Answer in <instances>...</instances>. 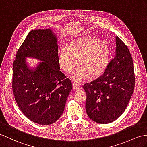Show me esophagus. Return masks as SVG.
<instances>
[{"label":"esophagus","instance_id":"1","mask_svg":"<svg viewBox=\"0 0 147 147\" xmlns=\"http://www.w3.org/2000/svg\"><path fill=\"white\" fill-rule=\"evenodd\" d=\"M73 86L74 89H79L80 88V84H78V82H73Z\"/></svg>","mask_w":147,"mask_h":147}]
</instances>
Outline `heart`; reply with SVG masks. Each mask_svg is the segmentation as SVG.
Returning a JSON list of instances; mask_svg holds the SVG:
<instances>
[{
	"mask_svg": "<svg viewBox=\"0 0 147 147\" xmlns=\"http://www.w3.org/2000/svg\"><path fill=\"white\" fill-rule=\"evenodd\" d=\"M110 50L107 44L94 36H82L71 41L69 47L61 48L59 56V65L66 73L73 72L79 59V66L71 75L78 82L89 75L96 77L102 74L107 65Z\"/></svg>",
	"mask_w": 147,
	"mask_h": 147,
	"instance_id": "1",
	"label": "heart"
}]
</instances>
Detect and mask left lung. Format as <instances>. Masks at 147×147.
<instances>
[{
  "label": "left lung",
  "mask_w": 147,
  "mask_h": 147,
  "mask_svg": "<svg viewBox=\"0 0 147 147\" xmlns=\"http://www.w3.org/2000/svg\"><path fill=\"white\" fill-rule=\"evenodd\" d=\"M115 42V55L104 74L83 86L88 115L99 123L114 122L123 114L135 87L133 60L129 48L117 36Z\"/></svg>",
  "instance_id": "obj_1"
}]
</instances>
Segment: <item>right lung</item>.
<instances>
[{"mask_svg": "<svg viewBox=\"0 0 147 147\" xmlns=\"http://www.w3.org/2000/svg\"><path fill=\"white\" fill-rule=\"evenodd\" d=\"M57 43L51 29L33 30L18 49L13 65L15 99L23 114L40 125L57 121L73 89L71 80L60 71ZM27 57L41 62L31 68Z\"/></svg>", "mask_w": 147, "mask_h": 147, "instance_id": "right-lung-1", "label": "right lung"}]
</instances>
